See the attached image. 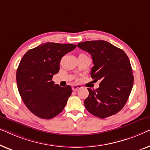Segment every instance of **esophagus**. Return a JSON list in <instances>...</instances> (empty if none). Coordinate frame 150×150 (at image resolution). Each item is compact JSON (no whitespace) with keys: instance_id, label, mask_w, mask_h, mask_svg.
Instances as JSON below:
<instances>
[{"instance_id":"obj_1","label":"esophagus","mask_w":150,"mask_h":150,"mask_svg":"<svg viewBox=\"0 0 150 150\" xmlns=\"http://www.w3.org/2000/svg\"><path fill=\"white\" fill-rule=\"evenodd\" d=\"M80 88H81V86L80 85H76V84L73 85V87H72V89H73V91H77V90H79Z\"/></svg>"}]
</instances>
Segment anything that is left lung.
<instances>
[{
  "label": "left lung",
  "mask_w": 150,
  "mask_h": 150,
  "mask_svg": "<svg viewBox=\"0 0 150 150\" xmlns=\"http://www.w3.org/2000/svg\"><path fill=\"white\" fill-rule=\"evenodd\" d=\"M77 46L91 54L94 64L91 77L100 80L96 90L88 88L89 95L84 100L86 109L102 119L118 113L127 102L134 82L127 55L103 40L81 42Z\"/></svg>",
  "instance_id": "8db88e82"
}]
</instances>
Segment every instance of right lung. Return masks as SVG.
I'll list each match as a JSON object with an SVG mask.
<instances>
[{
    "label": "right lung",
    "mask_w": 150,
    "mask_h": 150,
    "mask_svg": "<svg viewBox=\"0 0 150 150\" xmlns=\"http://www.w3.org/2000/svg\"><path fill=\"white\" fill-rule=\"evenodd\" d=\"M76 47L47 42L22 57L17 69V85L23 102L36 116L51 119L64 109L72 89L54 84L52 77L60 70L61 58Z\"/></svg>",
    "instance_id": "add662e5"
}]
</instances>
